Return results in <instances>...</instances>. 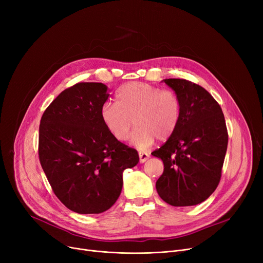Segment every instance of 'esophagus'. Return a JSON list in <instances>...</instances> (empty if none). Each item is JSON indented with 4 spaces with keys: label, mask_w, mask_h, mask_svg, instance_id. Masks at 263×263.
Listing matches in <instances>:
<instances>
[{
    "label": "esophagus",
    "mask_w": 263,
    "mask_h": 263,
    "mask_svg": "<svg viewBox=\"0 0 263 263\" xmlns=\"http://www.w3.org/2000/svg\"><path fill=\"white\" fill-rule=\"evenodd\" d=\"M139 156H140V162H141V163L146 162V161L149 159V157H150L147 153H140Z\"/></svg>",
    "instance_id": "1"
}]
</instances>
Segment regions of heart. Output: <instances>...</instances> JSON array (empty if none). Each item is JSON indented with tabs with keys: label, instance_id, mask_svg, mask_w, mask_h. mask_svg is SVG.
Returning a JSON list of instances; mask_svg holds the SVG:
<instances>
[{
	"label": "heart",
	"instance_id": "obj_1",
	"mask_svg": "<svg viewBox=\"0 0 263 263\" xmlns=\"http://www.w3.org/2000/svg\"><path fill=\"white\" fill-rule=\"evenodd\" d=\"M182 116V101L172 89L143 82H131L122 85L116 93V103L106 102L100 110L104 127L118 142L128 139L131 144L146 149L158 139L166 141L176 132Z\"/></svg>",
	"mask_w": 263,
	"mask_h": 263
}]
</instances>
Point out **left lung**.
Masks as SVG:
<instances>
[{
  "label": "left lung",
  "instance_id": "obj_1",
  "mask_svg": "<svg viewBox=\"0 0 263 263\" xmlns=\"http://www.w3.org/2000/svg\"><path fill=\"white\" fill-rule=\"evenodd\" d=\"M164 82L180 97L182 116L176 132L151 154L164 164L157 192L171 205H195L219 183L228 145L225 117L203 87L183 79Z\"/></svg>",
  "mask_w": 263,
  "mask_h": 263
}]
</instances>
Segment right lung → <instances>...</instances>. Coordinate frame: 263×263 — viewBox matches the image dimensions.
I'll return each mask as SVG.
<instances>
[{
	"label": "right lung",
	"instance_id": "right-lung-1",
	"mask_svg": "<svg viewBox=\"0 0 263 263\" xmlns=\"http://www.w3.org/2000/svg\"><path fill=\"white\" fill-rule=\"evenodd\" d=\"M102 83L82 82L62 91L40 120L38 155L57 197L80 214L106 211L118 199L122 173L139 163L137 151L108 133L100 110Z\"/></svg>",
	"mask_w": 263,
	"mask_h": 263
}]
</instances>
